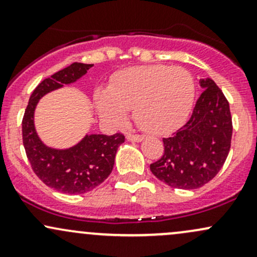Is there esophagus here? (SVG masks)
<instances>
[{
    "mask_svg": "<svg viewBox=\"0 0 257 257\" xmlns=\"http://www.w3.org/2000/svg\"><path fill=\"white\" fill-rule=\"evenodd\" d=\"M125 138H126V140L133 141V143H140V141L143 140V137H141V135L132 134V133H126Z\"/></svg>",
    "mask_w": 257,
    "mask_h": 257,
    "instance_id": "esophagus-1",
    "label": "esophagus"
}]
</instances>
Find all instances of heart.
Instances as JSON below:
<instances>
[{"instance_id":"obj_1","label":"heart","mask_w":257,"mask_h":257,"mask_svg":"<svg viewBox=\"0 0 257 257\" xmlns=\"http://www.w3.org/2000/svg\"><path fill=\"white\" fill-rule=\"evenodd\" d=\"M194 81L180 66L145 65L123 70L111 78L108 88L95 91L96 107L102 117L120 120L134 108L140 128L164 133L181 124L192 107Z\"/></svg>"}]
</instances>
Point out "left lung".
Here are the masks:
<instances>
[{
    "label": "left lung",
    "mask_w": 257,
    "mask_h": 257,
    "mask_svg": "<svg viewBox=\"0 0 257 257\" xmlns=\"http://www.w3.org/2000/svg\"><path fill=\"white\" fill-rule=\"evenodd\" d=\"M190 119L172 137L164 138V153L150 169L156 178L174 188L194 190L208 184L225 163L232 139L229 104L210 78Z\"/></svg>",
    "instance_id": "obj_1"
}]
</instances>
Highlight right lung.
I'll list each match as a JSON object with an SVG mask.
<instances>
[{"mask_svg": "<svg viewBox=\"0 0 257 257\" xmlns=\"http://www.w3.org/2000/svg\"><path fill=\"white\" fill-rule=\"evenodd\" d=\"M93 64L73 63L49 78L43 79L32 91L23 117V144L32 170L43 184L58 192L82 194L104 182L113 169L118 146L124 143L122 133L111 135H85L77 145L67 150L47 147L37 137L34 112L38 100L49 91L77 81Z\"/></svg>", "mask_w": 257, "mask_h": 257, "instance_id": "right-lung-1", "label": "right lung"}]
</instances>
